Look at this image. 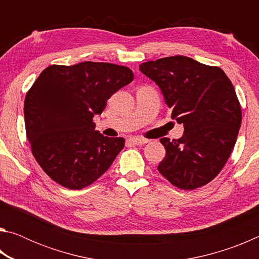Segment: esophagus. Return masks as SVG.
<instances>
[{"label": "esophagus", "instance_id": "obj_1", "mask_svg": "<svg viewBox=\"0 0 259 259\" xmlns=\"http://www.w3.org/2000/svg\"><path fill=\"white\" fill-rule=\"evenodd\" d=\"M129 144H134V145H144V144H146L150 142V140L146 139V138H138V137H133V138H129L126 140Z\"/></svg>", "mask_w": 259, "mask_h": 259}]
</instances>
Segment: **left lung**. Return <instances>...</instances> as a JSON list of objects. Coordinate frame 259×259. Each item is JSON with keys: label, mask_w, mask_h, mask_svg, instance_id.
Segmentation results:
<instances>
[{"label": "left lung", "mask_w": 259, "mask_h": 259, "mask_svg": "<svg viewBox=\"0 0 259 259\" xmlns=\"http://www.w3.org/2000/svg\"><path fill=\"white\" fill-rule=\"evenodd\" d=\"M139 69L160 87L171 119L185 129L179 139H160L165 156L157 170L185 191L210 183L229 160L242 121L230 78L185 56L147 61Z\"/></svg>", "instance_id": "1"}]
</instances>
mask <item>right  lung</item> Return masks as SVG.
Instances as JSON below:
<instances>
[{"mask_svg":"<svg viewBox=\"0 0 259 259\" xmlns=\"http://www.w3.org/2000/svg\"><path fill=\"white\" fill-rule=\"evenodd\" d=\"M133 80L128 67L95 61L42 71L25 97V128L35 160L52 181L81 190L107 171L124 138L104 137L93 119Z\"/></svg>","mask_w":259,"mask_h":259,"instance_id":"right-lung-1","label":"right lung"}]
</instances>
